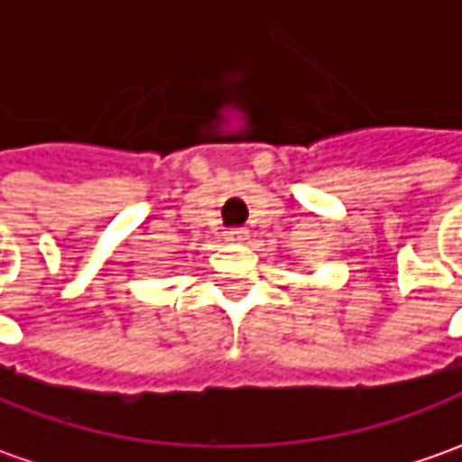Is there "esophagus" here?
<instances>
[{
  "label": "esophagus",
  "mask_w": 462,
  "mask_h": 462,
  "mask_svg": "<svg viewBox=\"0 0 462 462\" xmlns=\"http://www.w3.org/2000/svg\"><path fill=\"white\" fill-rule=\"evenodd\" d=\"M247 237V230L243 227H235V230L227 232V240H235V243H240V240H245Z\"/></svg>",
  "instance_id": "obj_1"
}]
</instances>
